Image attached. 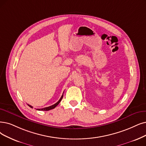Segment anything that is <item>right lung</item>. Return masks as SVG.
Here are the masks:
<instances>
[{
	"label": "right lung",
	"mask_w": 146,
	"mask_h": 146,
	"mask_svg": "<svg viewBox=\"0 0 146 146\" xmlns=\"http://www.w3.org/2000/svg\"><path fill=\"white\" fill-rule=\"evenodd\" d=\"M62 98H63V95H62V96H61V98H60V100H59V101H58L57 102H56V104H54V105H53V106H50V107H45V108H40V109H36L37 110H40V111H48V110H52V109H53V108H54L58 104H59L60 102V101H61V100H62ZM28 106L30 107L31 108H33V107L32 106H30V105H28Z\"/></svg>",
	"instance_id": "add662e5"
}]
</instances>
